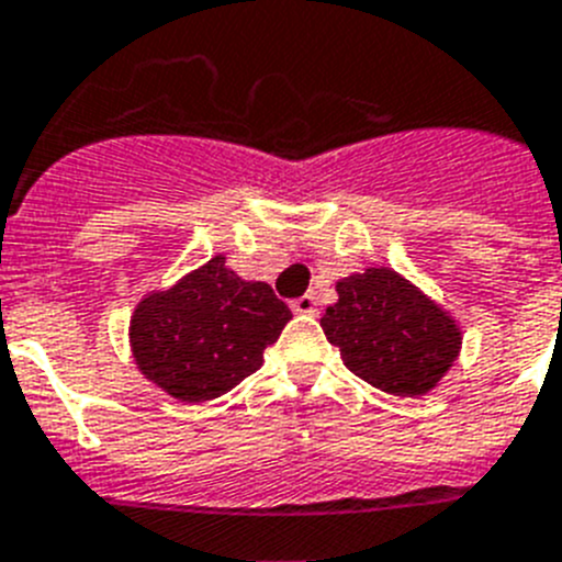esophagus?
I'll return each mask as SVG.
<instances>
[{
    "instance_id": "1",
    "label": "esophagus",
    "mask_w": 562,
    "mask_h": 562,
    "mask_svg": "<svg viewBox=\"0 0 562 562\" xmlns=\"http://www.w3.org/2000/svg\"><path fill=\"white\" fill-rule=\"evenodd\" d=\"M291 311L302 316H314L316 314V296L314 294H302L300 300L291 302Z\"/></svg>"
}]
</instances>
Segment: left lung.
I'll return each mask as SVG.
<instances>
[{"mask_svg":"<svg viewBox=\"0 0 562 562\" xmlns=\"http://www.w3.org/2000/svg\"><path fill=\"white\" fill-rule=\"evenodd\" d=\"M339 300L319 319L350 373L398 398L436 390L458 362L461 322L387 266L336 282Z\"/></svg>","mask_w":562,"mask_h":562,"instance_id":"left-lung-1","label":"left lung"}]
</instances>
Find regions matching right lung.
Returning <instances> with one entry per match:
<instances>
[{"label":"right lung","mask_w":562,"mask_h":562,"mask_svg":"<svg viewBox=\"0 0 562 562\" xmlns=\"http://www.w3.org/2000/svg\"><path fill=\"white\" fill-rule=\"evenodd\" d=\"M291 311L266 282L243 280L226 257L149 291L130 316L135 368L166 396L212 402L262 368Z\"/></svg>","instance_id":"right-lung-1"}]
</instances>
